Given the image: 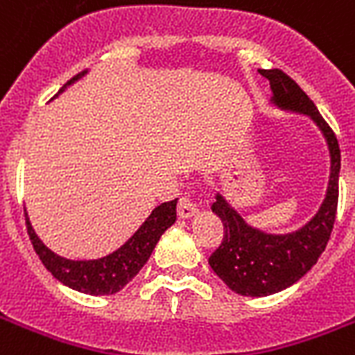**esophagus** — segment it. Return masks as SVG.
Returning <instances> with one entry per match:
<instances>
[{
    "mask_svg": "<svg viewBox=\"0 0 355 355\" xmlns=\"http://www.w3.org/2000/svg\"><path fill=\"white\" fill-rule=\"evenodd\" d=\"M199 211L197 205H195L193 200L189 195H184L178 199V205H177V214L180 219H188V217H193L195 214Z\"/></svg>",
    "mask_w": 355,
    "mask_h": 355,
    "instance_id": "1",
    "label": "esophagus"
}]
</instances>
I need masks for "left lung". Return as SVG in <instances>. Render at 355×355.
I'll return each instance as SVG.
<instances>
[{
	"instance_id": "8db88e82",
	"label": "left lung",
	"mask_w": 355,
	"mask_h": 355,
	"mask_svg": "<svg viewBox=\"0 0 355 355\" xmlns=\"http://www.w3.org/2000/svg\"><path fill=\"white\" fill-rule=\"evenodd\" d=\"M272 88V101L282 108L308 114L328 139L331 156L330 184L317 216L298 232L270 236L250 228L241 216L227 205L221 195L211 210L221 217L225 227L223 243L214 250L208 263L232 291L245 297H267L293 286L308 272L330 241L339 202L341 150L336 132L326 123L300 86L282 69H259Z\"/></svg>"
}]
</instances>
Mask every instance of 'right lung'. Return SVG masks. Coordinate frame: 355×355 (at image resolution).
<instances>
[{"mask_svg": "<svg viewBox=\"0 0 355 355\" xmlns=\"http://www.w3.org/2000/svg\"><path fill=\"white\" fill-rule=\"evenodd\" d=\"M85 71H80L68 80L71 85L73 80L83 77ZM66 85L62 86V90ZM60 90V92H62ZM177 219V199L162 202L150 211V216L145 219L141 227L134 232V236L125 245L108 254L105 258L88 259V261H73L66 259L51 252L44 243L38 239L33 227H31L27 214H25V225L31 243L35 247V252L46 265V269L51 272L64 286L71 287L75 291L86 293V295H114L119 289L127 286L134 276L138 275L141 267L147 263L153 248L160 239V236L171 227Z\"/></svg>", "mask_w": 355, "mask_h": 355, "instance_id": "right-lung-1", "label": "right lung"}]
</instances>
